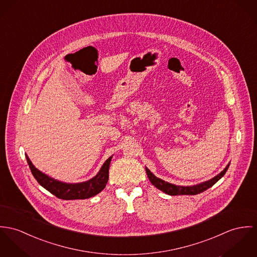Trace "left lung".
I'll use <instances>...</instances> for the list:
<instances>
[{"mask_svg": "<svg viewBox=\"0 0 257 257\" xmlns=\"http://www.w3.org/2000/svg\"><path fill=\"white\" fill-rule=\"evenodd\" d=\"M228 167H229V163L223 171H221L219 174H217L216 176H214L213 178H211L207 181L198 183L196 185H191V186L175 185V184H172L168 181H165V180L157 177L153 172H151L148 168H146V172H147V175H148L151 183L153 185H155V187H157L161 191L165 192L166 194H169L171 196H173V195H196V194L204 192L208 188L212 187L218 180H220L228 171Z\"/></svg>", "mask_w": 257, "mask_h": 257, "instance_id": "8db88e82", "label": "left lung"}]
</instances>
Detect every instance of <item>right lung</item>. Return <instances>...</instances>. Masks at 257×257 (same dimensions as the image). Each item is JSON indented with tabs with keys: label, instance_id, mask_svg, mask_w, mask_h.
I'll use <instances>...</instances> for the list:
<instances>
[{
	"label": "right lung",
	"instance_id": "add662e5",
	"mask_svg": "<svg viewBox=\"0 0 257 257\" xmlns=\"http://www.w3.org/2000/svg\"><path fill=\"white\" fill-rule=\"evenodd\" d=\"M26 158L31 173L42 187L60 199L75 200L90 198L104 189L108 181L109 166L112 156L105 161L95 176L89 180L78 183H68L54 179L53 177H50L44 172L37 170L29 160L28 155H26Z\"/></svg>",
	"mask_w": 257,
	"mask_h": 257
}]
</instances>
